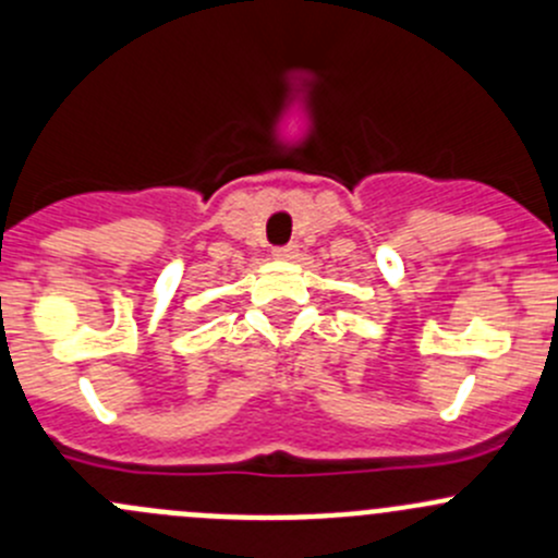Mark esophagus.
<instances>
[{
	"label": "esophagus",
	"mask_w": 558,
	"mask_h": 558,
	"mask_svg": "<svg viewBox=\"0 0 558 558\" xmlns=\"http://www.w3.org/2000/svg\"><path fill=\"white\" fill-rule=\"evenodd\" d=\"M272 256L278 258V262H294L296 256H300V247L296 245H283V247H275Z\"/></svg>",
	"instance_id": "obj_1"
}]
</instances>
